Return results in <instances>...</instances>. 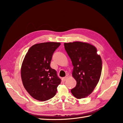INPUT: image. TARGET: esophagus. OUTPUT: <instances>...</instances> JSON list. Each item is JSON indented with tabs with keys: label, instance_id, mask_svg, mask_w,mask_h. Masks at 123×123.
Listing matches in <instances>:
<instances>
[{
	"label": "esophagus",
	"instance_id": "obj_1",
	"mask_svg": "<svg viewBox=\"0 0 123 123\" xmlns=\"http://www.w3.org/2000/svg\"><path fill=\"white\" fill-rule=\"evenodd\" d=\"M68 78V75H66L65 77H63L62 79V80L63 81H65Z\"/></svg>",
	"mask_w": 123,
	"mask_h": 123
}]
</instances>
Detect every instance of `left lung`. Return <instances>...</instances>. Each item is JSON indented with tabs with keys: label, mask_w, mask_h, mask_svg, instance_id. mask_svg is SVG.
<instances>
[{
	"label": "left lung",
	"mask_w": 123,
	"mask_h": 123,
	"mask_svg": "<svg viewBox=\"0 0 123 123\" xmlns=\"http://www.w3.org/2000/svg\"><path fill=\"white\" fill-rule=\"evenodd\" d=\"M65 49L73 66L72 76L76 85L72 89L73 95L78 99L90 95L101 75L102 62L96 48L91 44L80 42L65 43Z\"/></svg>",
	"instance_id": "1"
}]
</instances>
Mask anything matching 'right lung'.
Segmentation results:
<instances>
[{"instance_id":"right-lung-1","label":"right lung","mask_w":123,"mask_h":123,"mask_svg":"<svg viewBox=\"0 0 123 123\" xmlns=\"http://www.w3.org/2000/svg\"><path fill=\"white\" fill-rule=\"evenodd\" d=\"M60 43L47 42L35 44L29 49L21 68L24 86L32 97L39 101L53 98L61 80L50 63Z\"/></svg>"}]
</instances>
